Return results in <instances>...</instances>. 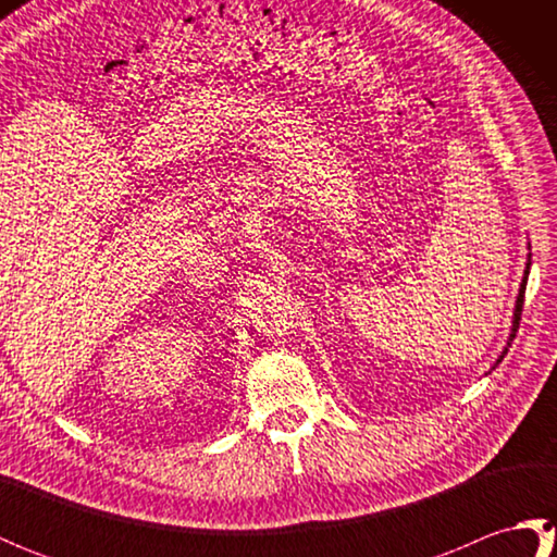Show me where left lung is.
<instances>
[{
  "label": "left lung",
  "mask_w": 557,
  "mask_h": 557,
  "mask_svg": "<svg viewBox=\"0 0 557 557\" xmlns=\"http://www.w3.org/2000/svg\"><path fill=\"white\" fill-rule=\"evenodd\" d=\"M529 268H531V256H529V260H527V270H524V280H522V285H519L517 304H515V318H512V333H510V339H507V347H510V342L515 339V333H517V327H519V321H522V306H524V292H527V277H529ZM507 347L503 349V354H500V359H498V361H503V357H505V354H507Z\"/></svg>",
  "instance_id": "obj_1"
}]
</instances>
